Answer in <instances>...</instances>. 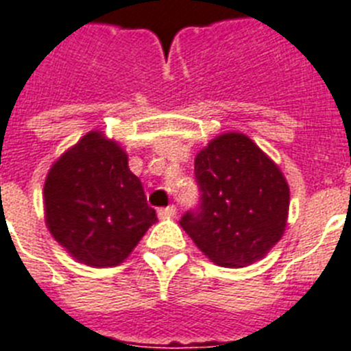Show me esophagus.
<instances>
[{
  "instance_id": "esophagus-1",
  "label": "esophagus",
  "mask_w": 351,
  "mask_h": 351,
  "mask_svg": "<svg viewBox=\"0 0 351 351\" xmlns=\"http://www.w3.org/2000/svg\"><path fill=\"white\" fill-rule=\"evenodd\" d=\"M158 219H171L176 215V208L173 205L166 206V208H158Z\"/></svg>"
}]
</instances>
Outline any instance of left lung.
Instances as JSON below:
<instances>
[{"mask_svg": "<svg viewBox=\"0 0 351 351\" xmlns=\"http://www.w3.org/2000/svg\"><path fill=\"white\" fill-rule=\"evenodd\" d=\"M199 206L180 226L206 258L240 268L261 260L281 240L289 187L281 169L245 134H221L196 155Z\"/></svg>", "mask_w": 351, "mask_h": 351, "instance_id": "obj_1", "label": "left lung"}]
</instances>
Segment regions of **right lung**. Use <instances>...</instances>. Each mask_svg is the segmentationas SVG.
I'll use <instances>...</instances> for the list:
<instances>
[{
	"label": "right lung",
	"mask_w": 351,
	"mask_h": 351,
	"mask_svg": "<svg viewBox=\"0 0 351 351\" xmlns=\"http://www.w3.org/2000/svg\"><path fill=\"white\" fill-rule=\"evenodd\" d=\"M45 224L79 263L117 267L157 221L117 141L91 130L49 169Z\"/></svg>",
	"instance_id": "1"
}]
</instances>
